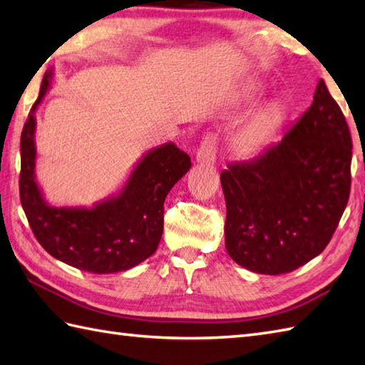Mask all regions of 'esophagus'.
<instances>
[{"mask_svg":"<svg viewBox=\"0 0 365 365\" xmlns=\"http://www.w3.org/2000/svg\"><path fill=\"white\" fill-rule=\"evenodd\" d=\"M196 161L199 165L212 166L216 161V143L213 136H207L196 153Z\"/></svg>","mask_w":365,"mask_h":365,"instance_id":"obj_1","label":"esophagus"}]
</instances>
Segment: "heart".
Returning <instances> with one entry per match:
<instances>
[{"mask_svg": "<svg viewBox=\"0 0 365 365\" xmlns=\"http://www.w3.org/2000/svg\"><path fill=\"white\" fill-rule=\"evenodd\" d=\"M260 92V86H252L250 89V96L254 97ZM287 108L281 100H273L263 105L259 111H255L252 118L243 123L237 130L232 139V147L238 157H252L257 153L263 145L268 143L271 135L281 125L285 119Z\"/></svg>", "mask_w": 365, "mask_h": 365, "instance_id": "obj_1", "label": "heart"}]
</instances>
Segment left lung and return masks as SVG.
<instances>
[{
  "instance_id": "obj_1",
  "label": "left lung",
  "mask_w": 365,
  "mask_h": 365,
  "mask_svg": "<svg viewBox=\"0 0 365 365\" xmlns=\"http://www.w3.org/2000/svg\"><path fill=\"white\" fill-rule=\"evenodd\" d=\"M351 149L344 114L320 80L281 141L221 173L230 259L276 276L322 254L350 196Z\"/></svg>"
}]
</instances>
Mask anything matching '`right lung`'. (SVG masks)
I'll return each mask as SVG.
<instances>
[{"mask_svg":"<svg viewBox=\"0 0 365 365\" xmlns=\"http://www.w3.org/2000/svg\"><path fill=\"white\" fill-rule=\"evenodd\" d=\"M53 78L50 68L21 131V207L37 242L54 259L96 274L127 271L157 251L163 204L190 170V155L174 143L157 145L138 160L114 195L92 207L51 205L36 178V110L51 89Z\"/></svg>","mask_w":365,"mask_h":365,"instance_id":"1","label":"right lung"}]
</instances>
